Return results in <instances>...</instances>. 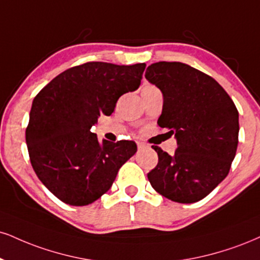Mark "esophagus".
<instances>
[{
  "mask_svg": "<svg viewBox=\"0 0 260 260\" xmlns=\"http://www.w3.org/2000/svg\"><path fill=\"white\" fill-rule=\"evenodd\" d=\"M145 148H146L145 144H143V143H138V149H139V150H143V149H145Z\"/></svg>",
  "mask_w": 260,
  "mask_h": 260,
  "instance_id": "1",
  "label": "esophagus"
}]
</instances>
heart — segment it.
Masks as SVG:
<instances>
[{"mask_svg": "<svg viewBox=\"0 0 260 260\" xmlns=\"http://www.w3.org/2000/svg\"><path fill=\"white\" fill-rule=\"evenodd\" d=\"M146 87H152V86H150V84H145V86L143 87V89H144V88H146Z\"/></svg>", "mask_w": 260, "mask_h": 260, "instance_id": "b5f03b06", "label": "heart"}]
</instances>
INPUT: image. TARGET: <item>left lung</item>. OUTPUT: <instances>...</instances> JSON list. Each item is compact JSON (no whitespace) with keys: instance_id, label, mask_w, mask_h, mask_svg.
<instances>
[{"instance_id":"obj_1","label":"left lung","mask_w":260,"mask_h":260,"mask_svg":"<svg viewBox=\"0 0 260 260\" xmlns=\"http://www.w3.org/2000/svg\"><path fill=\"white\" fill-rule=\"evenodd\" d=\"M145 79L164 95L158 126L178 144L173 155L152 146L158 164L148 179L171 201L198 202L229 173L239 144V111L217 81L183 62L151 64Z\"/></svg>"}]
</instances>
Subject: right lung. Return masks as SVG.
<instances>
[{
    "label": "right lung",
    "instance_id": "obj_1",
    "mask_svg": "<svg viewBox=\"0 0 260 260\" xmlns=\"http://www.w3.org/2000/svg\"><path fill=\"white\" fill-rule=\"evenodd\" d=\"M146 65L92 61L68 69L35 96L26 128L34 171L60 201L86 206L109 191L137 152L132 140L99 142L90 128L118 98L139 88Z\"/></svg>",
    "mask_w": 260,
    "mask_h": 260
}]
</instances>
